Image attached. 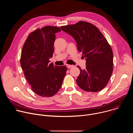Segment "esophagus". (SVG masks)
<instances>
[{"label":"esophagus","mask_w":133,"mask_h":133,"mask_svg":"<svg viewBox=\"0 0 133 133\" xmlns=\"http://www.w3.org/2000/svg\"><path fill=\"white\" fill-rule=\"evenodd\" d=\"M66 66L67 67V68H71V67H74V65H69V64H66Z\"/></svg>","instance_id":"34e87169"}]
</instances>
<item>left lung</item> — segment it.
<instances>
[{
	"instance_id": "1",
	"label": "left lung",
	"mask_w": 133,
	"mask_h": 133,
	"mask_svg": "<svg viewBox=\"0 0 133 133\" xmlns=\"http://www.w3.org/2000/svg\"><path fill=\"white\" fill-rule=\"evenodd\" d=\"M61 29L71 36L78 50L85 58L86 68L81 71L76 83L86 91L97 92L107 84L113 70V54L107 40L92 24L80 21L74 25L62 26Z\"/></svg>"
}]
</instances>
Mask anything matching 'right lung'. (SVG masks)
<instances>
[{
    "label": "right lung",
    "instance_id": "right-lung-1",
    "mask_svg": "<svg viewBox=\"0 0 133 133\" xmlns=\"http://www.w3.org/2000/svg\"><path fill=\"white\" fill-rule=\"evenodd\" d=\"M61 31L47 26L31 32L22 51L21 65L32 90L42 97H51L62 87L67 68L49 63L54 51L55 34Z\"/></svg>",
    "mask_w": 133,
    "mask_h": 133
}]
</instances>
